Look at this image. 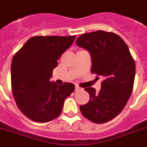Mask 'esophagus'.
<instances>
[{
  "mask_svg": "<svg viewBox=\"0 0 147 147\" xmlns=\"http://www.w3.org/2000/svg\"><path fill=\"white\" fill-rule=\"evenodd\" d=\"M76 92H78L79 90H81V88L78 86V85H76Z\"/></svg>",
  "mask_w": 147,
  "mask_h": 147,
  "instance_id": "obj_1",
  "label": "esophagus"
}]
</instances>
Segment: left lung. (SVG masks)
Here are the masks:
<instances>
[{
  "label": "left lung",
  "mask_w": 147,
  "mask_h": 147,
  "mask_svg": "<svg viewBox=\"0 0 147 147\" xmlns=\"http://www.w3.org/2000/svg\"><path fill=\"white\" fill-rule=\"evenodd\" d=\"M76 43L91 54L92 73L104 78L98 93L94 88H85L90 99L81 105V112L94 123L107 122L121 113L132 93L134 60L125 42L114 33L98 30L85 33Z\"/></svg>",
  "instance_id": "1"
}]
</instances>
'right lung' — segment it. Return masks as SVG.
<instances>
[{
  "mask_svg": "<svg viewBox=\"0 0 147 147\" xmlns=\"http://www.w3.org/2000/svg\"><path fill=\"white\" fill-rule=\"evenodd\" d=\"M76 36L31 37L14 55L11 64L12 92L17 107L29 119L45 123L59 116L65 98L75 90L71 83L50 82L57 60Z\"/></svg>",
  "mask_w": 147,
  "mask_h": 147,
  "instance_id": "1",
  "label": "right lung"
}]
</instances>
